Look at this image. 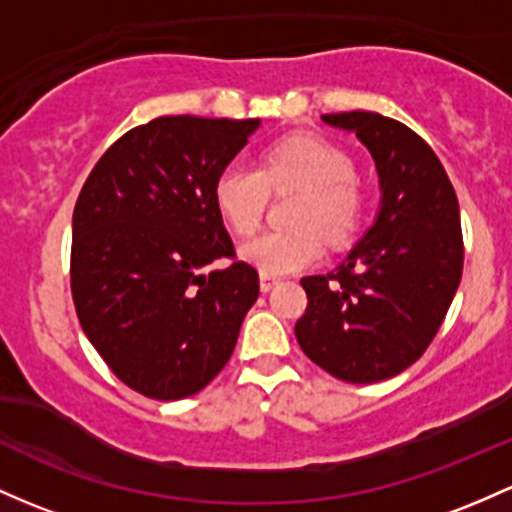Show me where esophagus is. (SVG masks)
<instances>
[{
    "label": "esophagus",
    "mask_w": 512,
    "mask_h": 512,
    "mask_svg": "<svg viewBox=\"0 0 512 512\" xmlns=\"http://www.w3.org/2000/svg\"><path fill=\"white\" fill-rule=\"evenodd\" d=\"M258 283H261V290L263 293H268V290H273L280 280L276 276H268V273H261V278H258Z\"/></svg>",
    "instance_id": "esophagus-1"
}]
</instances>
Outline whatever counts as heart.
<instances>
[{"mask_svg": "<svg viewBox=\"0 0 512 512\" xmlns=\"http://www.w3.org/2000/svg\"><path fill=\"white\" fill-rule=\"evenodd\" d=\"M271 188H300L293 210L295 229L263 232L239 249L241 261L268 276L305 271L324 254L322 236L342 244L361 222V190L354 180V163L342 148L293 136L268 148L261 170L234 161L217 173L212 185L214 207L236 234L256 232L266 212Z\"/></svg>", "mask_w": 512, "mask_h": 512, "instance_id": "obj_1", "label": "heart"}]
</instances>
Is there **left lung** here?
I'll return each mask as SVG.
<instances>
[{
  "label": "left lung",
  "mask_w": 512,
  "mask_h": 512,
  "mask_svg": "<svg viewBox=\"0 0 512 512\" xmlns=\"http://www.w3.org/2000/svg\"><path fill=\"white\" fill-rule=\"evenodd\" d=\"M376 163L381 205L327 276L302 278L295 337L307 359L346 383H378L415 364L452 305L464 266L459 202L434 151L376 112L324 114Z\"/></svg>",
  "instance_id": "left-lung-1"
}]
</instances>
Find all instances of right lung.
I'll list each match as a JSON object with an SVG mask.
<instances>
[{
    "instance_id": "right-lung-1",
    "label": "right lung",
    "mask_w": 512,
    "mask_h": 512,
    "mask_svg": "<svg viewBox=\"0 0 512 512\" xmlns=\"http://www.w3.org/2000/svg\"><path fill=\"white\" fill-rule=\"evenodd\" d=\"M261 119L158 117L92 168L73 212L70 288L82 332L126 386L156 400L200 393L227 366L258 298L254 266L214 207L217 173Z\"/></svg>"
}]
</instances>
